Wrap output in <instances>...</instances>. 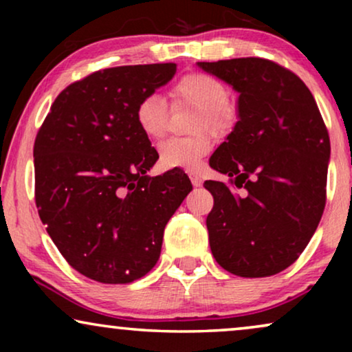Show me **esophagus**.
I'll return each instance as SVG.
<instances>
[{
    "mask_svg": "<svg viewBox=\"0 0 352 352\" xmlns=\"http://www.w3.org/2000/svg\"><path fill=\"white\" fill-rule=\"evenodd\" d=\"M189 177H190V181H192V186H194V187H200L201 184H204V181H201V177H200L199 173H194V171H190V173H189Z\"/></svg>",
    "mask_w": 352,
    "mask_h": 352,
    "instance_id": "34e87169",
    "label": "esophagus"
}]
</instances>
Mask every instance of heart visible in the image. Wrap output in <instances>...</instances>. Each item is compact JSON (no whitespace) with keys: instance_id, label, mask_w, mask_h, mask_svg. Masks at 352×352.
I'll list each match as a JSON object with an SVG mask.
<instances>
[{"instance_id":"obj_1","label":"heart","mask_w":352,"mask_h":352,"mask_svg":"<svg viewBox=\"0 0 352 352\" xmlns=\"http://www.w3.org/2000/svg\"><path fill=\"white\" fill-rule=\"evenodd\" d=\"M171 99L176 104L200 109L195 120V131L210 129L218 136L228 134L237 122V109L229 100V89L223 81L204 72H190L173 85ZM168 102L162 94L142 96L134 109L138 128L148 139H160L168 129ZM213 148L208 133L187 138H170L158 146V160L163 168L197 170L201 160Z\"/></svg>"}]
</instances>
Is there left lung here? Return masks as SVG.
<instances>
[{
	"instance_id": "1",
	"label": "left lung",
	"mask_w": 352,
	"mask_h": 352,
	"mask_svg": "<svg viewBox=\"0 0 352 352\" xmlns=\"http://www.w3.org/2000/svg\"><path fill=\"white\" fill-rule=\"evenodd\" d=\"M199 67L240 93L239 122L210 158L229 182L204 184L214 199L206 216L211 253L235 276H274L300 258L324 213L329 131L307 86L276 62Z\"/></svg>"
}]
</instances>
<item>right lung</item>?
Returning <instances> with one entry per match:
<instances>
[{
    "label": "right lung",
    "mask_w": 352,
    "mask_h": 352,
    "mask_svg": "<svg viewBox=\"0 0 352 352\" xmlns=\"http://www.w3.org/2000/svg\"><path fill=\"white\" fill-rule=\"evenodd\" d=\"M176 64L102 69L67 86L38 129L35 204L41 223L75 271L100 283L146 276L163 230L192 190L179 170L148 177L158 153L134 120L142 96Z\"/></svg>",
    "instance_id": "obj_1"
}]
</instances>
